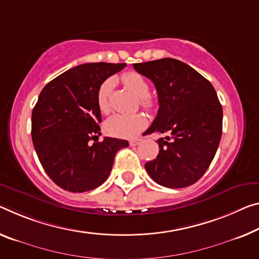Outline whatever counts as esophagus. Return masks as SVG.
<instances>
[{
  "instance_id": "1",
  "label": "esophagus",
  "mask_w": 259,
  "mask_h": 259,
  "mask_svg": "<svg viewBox=\"0 0 259 259\" xmlns=\"http://www.w3.org/2000/svg\"><path fill=\"white\" fill-rule=\"evenodd\" d=\"M141 141H142V139H133V140H131L130 141V145L131 146H138L139 143H141Z\"/></svg>"
}]
</instances>
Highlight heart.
I'll return each instance as SVG.
<instances>
[{"label":"heart","mask_w":259,"mask_h":259,"mask_svg":"<svg viewBox=\"0 0 259 259\" xmlns=\"http://www.w3.org/2000/svg\"><path fill=\"white\" fill-rule=\"evenodd\" d=\"M122 82L132 93L140 98V105L146 110L153 109L154 101L149 96V83L138 71H127L122 75ZM113 87V79L107 78L99 87L97 94L98 107L102 112L109 111V97ZM146 126V119L141 114H114L105 121L107 134L117 138H134Z\"/></svg>","instance_id":"b5f03b06"}]
</instances>
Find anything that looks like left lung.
Here are the masks:
<instances>
[{
	"mask_svg": "<svg viewBox=\"0 0 259 259\" xmlns=\"http://www.w3.org/2000/svg\"><path fill=\"white\" fill-rule=\"evenodd\" d=\"M155 84L158 112L146 134L164 133L160 152L145 168L157 184L170 189L194 184L208 169L222 134V106L210 82L176 59L133 63Z\"/></svg>",
	"mask_w": 259,
	"mask_h": 259,
	"instance_id": "obj_1",
	"label": "left lung"
}]
</instances>
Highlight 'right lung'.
<instances>
[{"label":"right lung","mask_w":259,"mask_h":259,"mask_svg":"<svg viewBox=\"0 0 259 259\" xmlns=\"http://www.w3.org/2000/svg\"><path fill=\"white\" fill-rule=\"evenodd\" d=\"M126 63H84L44 87L32 111L31 135L44 170L61 189L87 192L104 183L128 141L101 135L99 87ZM95 140L93 145L90 143Z\"/></svg>","instance_id":"obj_1"}]
</instances>
